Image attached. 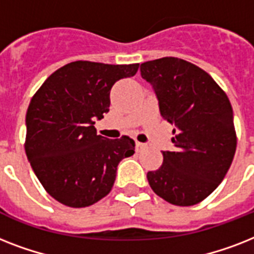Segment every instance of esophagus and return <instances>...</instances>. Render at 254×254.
<instances>
[{"label": "esophagus", "instance_id": "1", "mask_svg": "<svg viewBox=\"0 0 254 254\" xmlns=\"http://www.w3.org/2000/svg\"><path fill=\"white\" fill-rule=\"evenodd\" d=\"M145 149H146V145H145V143L135 142V151H137V153H141V151L145 150Z\"/></svg>", "mask_w": 254, "mask_h": 254}]
</instances>
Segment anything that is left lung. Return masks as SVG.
<instances>
[{
    "label": "left lung",
    "instance_id": "obj_1",
    "mask_svg": "<svg viewBox=\"0 0 254 254\" xmlns=\"http://www.w3.org/2000/svg\"><path fill=\"white\" fill-rule=\"evenodd\" d=\"M153 85L161 115L175 125L173 151H162L161 167L147 173L151 190L174 205L200 203L224 179L237 137L228 96L209 73L179 58L141 64Z\"/></svg>",
    "mask_w": 254,
    "mask_h": 254
}]
</instances>
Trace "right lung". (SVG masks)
<instances>
[{"label":"right lung","instance_id":"1","mask_svg":"<svg viewBox=\"0 0 254 254\" xmlns=\"http://www.w3.org/2000/svg\"><path fill=\"white\" fill-rule=\"evenodd\" d=\"M139 64L76 61L51 73L26 113L25 151L45 190L59 203L83 208L111 192L121 159L134 154L127 135H97L95 120L109 111L116 81Z\"/></svg>","mask_w":254,"mask_h":254}]
</instances>
